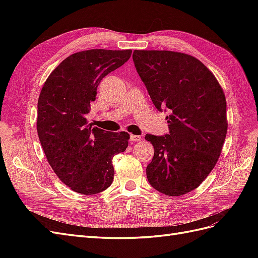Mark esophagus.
Here are the masks:
<instances>
[{"label":"esophagus","instance_id":"esophagus-1","mask_svg":"<svg viewBox=\"0 0 258 258\" xmlns=\"http://www.w3.org/2000/svg\"><path fill=\"white\" fill-rule=\"evenodd\" d=\"M141 140H142V138L140 135H134V134L131 135V141L132 142H140Z\"/></svg>","mask_w":258,"mask_h":258}]
</instances>
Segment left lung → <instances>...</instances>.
Listing matches in <instances>:
<instances>
[{"label": "left lung", "mask_w": 258, "mask_h": 258, "mask_svg": "<svg viewBox=\"0 0 258 258\" xmlns=\"http://www.w3.org/2000/svg\"><path fill=\"white\" fill-rule=\"evenodd\" d=\"M133 61L157 109L166 106L169 134H147L154 156L146 176L168 196L187 194L215 167L227 133L226 97L200 59L174 51L135 50Z\"/></svg>", "instance_id": "left-lung-1"}]
</instances>
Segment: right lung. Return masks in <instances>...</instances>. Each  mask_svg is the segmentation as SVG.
I'll return each mask as SVG.
<instances>
[{
    "mask_svg": "<svg viewBox=\"0 0 258 258\" xmlns=\"http://www.w3.org/2000/svg\"><path fill=\"white\" fill-rule=\"evenodd\" d=\"M132 50L93 48L58 64L43 85L36 130L46 160L65 185L83 195L101 193L114 178L113 156L128 146L130 134L93 127L85 118L103 78L128 61Z\"/></svg>",
    "mask_w": 258,
    "mask_h": 258,
    "instance_id": "add662e5",
    "label": "right lung"
}]
</instances>
